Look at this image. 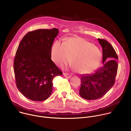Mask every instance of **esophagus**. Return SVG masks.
I'll list each match as a JSON object with an SVG mask.
<instances>
[{
  "label": "esophagus",
  "instance_id": "1",
  "mask_svg": "<svg viewBox=\"0 0 131 131\" xmlns=\"http://www.w3.org/2000/svg\"><path fill=\"white\" fill-rule=\"evenodd\" d=\"M63 75L64 77H65L66 78H70L71 77V75H70V74L67 73H63Z\"/></svg>",
  "mask_w": 131,
  "mask_h": 131
}]
</instances>
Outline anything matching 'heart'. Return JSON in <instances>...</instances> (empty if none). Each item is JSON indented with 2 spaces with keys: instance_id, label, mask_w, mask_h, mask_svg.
<instances>
[{
  "instance_id": "b5f03b06",
  "label": "heart",
  "mask_w": 131,
  "mask_h": 131,
  "mask_svg": "<svg viewBox=\"0 0 131 131\" xmlns=\"http://www.w3.org/2000/svg\"><path fill=\"white\" fill-rule=\"evenodd\" d=\"M51 57L54 63L63 68L69 63L77 72L88 74L99 66L102 53L100 49L92 43L81 38H71L64 43L55 41L51 49Z\"/></svg>"
}]
</instances>
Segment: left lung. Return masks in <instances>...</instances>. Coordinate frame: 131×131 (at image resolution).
I'll return each mask as SVG.
<instances>
[{
    "label": "left lung",
    "instance_id": "left-lung-1",
    "mask_svg": "<svg viewBox=\"0 0 131 131\" xmlns=\"http://www.w3.org/2000/svg\"><path fill=\"white\" fill-rule=\"evenodd\" d=\"M98 40L103 49V65L94 73L81 75L79 94L87 100L104 96L114 85L118 70V58L115 49L106 40Z\"/></svg>",
    "mask_w": 131,
    "mask_h": 131
}]
</instances>
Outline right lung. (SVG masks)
<instances>
[{
    "instance_id": "1",
    "label": "right lung",
    "mask_w": 131,
    "mask_h": 131,
    "mask_svg": "<svg viewBox=\"0 0 131 131\" xmlns=\"http://www.w3.org/2000/svg\"><path fill=\"white\" fill-rule=\"evenodd\" d=\"M58 28L28 32L21 41L14 60L17 89L34 101L47 100L52 92L53 78L62 72L51 60L52 44Z\"/></svg>"
}]
</instances>
